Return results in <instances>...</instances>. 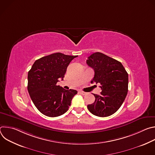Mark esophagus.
Masks as SVG:
<instances>
[{"instance_id": "esophagus-1", "label": "esophagus", "mask_w": 155, "mask_h": 155, "mask_svg": "<svg viewBox=\"0 0 155 155\" xmlns=\"http://www.w3.org/2000/svg\"><path fill=\"white\" fill-rule=\"evenodd\" d=\"M79 93H80V94H81V95H85V94H86V93L83 92V91H80Z\"/></svg>"}]
</instances>
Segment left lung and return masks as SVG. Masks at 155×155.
Here are the masks:
<instances>
[{
	"mask_svg": "<svg viewBox=\"0 0 155 155\" xmlns=\"http://www.w3.org/2000/svg\"><path fill=\"white\" fill-rule=\"evenodd\" d=\"M87 64L94 71L91 83L101 84L100 95L93 94L95 101L87 105L89 111L100 117L115 114L123 103L128 91V74L122 64L102 53L87 58Z\"/></svg>",
	"mask_w": 155,
	"mask_h": 155,
	"instance_id": "obj_1",
	"label": "left lung"
}]
</instances>
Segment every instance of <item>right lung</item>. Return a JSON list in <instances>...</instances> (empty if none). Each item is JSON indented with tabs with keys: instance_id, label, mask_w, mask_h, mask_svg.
I'll return each instance as SVG.
<instances>
[{
	"instance_id": "add662e5",
	"label": "right lung",
	"mask_w": 155,
	"mask_h": 155,
	"mask_svg": "<svg viewBox=\"0 0 155 155\" xmlns=\"http://www.w3.org/2000/svg\"><path fill=\"white\" fill-rule=\"evenodd\" d=\"M77 56L53 53L35 61L28 75V90L36 108L43 115L56 117L69 110L74 90H66L57 82L64 77L71 61Z\"/></svg>"
}]
</instances>
